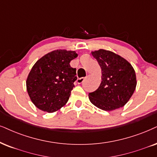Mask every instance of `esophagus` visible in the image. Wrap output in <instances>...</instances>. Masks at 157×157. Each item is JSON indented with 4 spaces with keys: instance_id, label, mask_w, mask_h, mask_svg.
I'll return each mask as SVG.
<instances>
[{
    "instance_id": "34e87169",
    "label": "esophagus",
    "mask_w": 157,
    "mask_h": 157,
    "mask_svg": "<svg viewBox=\"0 0 157 157\" xmlns=\"http://www.w3.org/2000/svg\"><path fill=\"white\" fill-rule=\"evenodd\" d=\"M85 80V77H81V78H78L77 80V82L78 83V84H81V83H82L84 82Z\"/></svg>"
}]
</instances>
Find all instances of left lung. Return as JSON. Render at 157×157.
I'll return each mask as SVG.
<instances>
[{
  "mask_svg": "<svg viewBox=\"0 0 157 157\" xmlns=\"http://www.w3.org/2000/svg\"><path fill=\"white\" fill-rule=\"evenodd\" d=\"M101 69V82L94 92L89 93L90 102L104 111H112L124 106L136 87L133 67L120 56L100 49L91 52Z\"/></svg>",
  "mask_w": 157,
  "mask_h": 157,
  "instance_id": "8db88e82",
  "label": "left lung"
}]
</instances>
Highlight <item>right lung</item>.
<instances>
[{
	"mask_svg": "<svg viewBox=\"0 0 157 157\" xmlns=\"http://www.w3.org/2000/svg\"><path fill=\"white\" fill-rule=\"evenodd\" d=\"M77 56L75 51H53L33 67L26 84L29 98L39 109L52 113L68 101L77 79L76 69L69 63Z\"/></svg>",
	"mask_w": 157,
	"mask_h": 157,
	"instance_id": "right-lung-1",
	"label": "right lung"
}]
</instances>
